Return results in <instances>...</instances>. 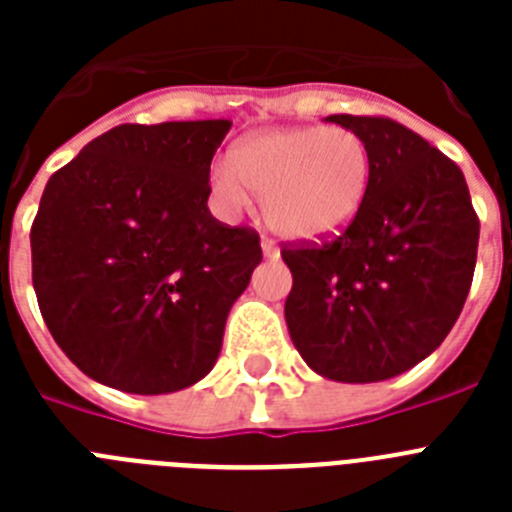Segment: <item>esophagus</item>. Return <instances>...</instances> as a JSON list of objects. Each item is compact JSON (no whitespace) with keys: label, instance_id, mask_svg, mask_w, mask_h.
<instances>
[{"label":"esophagus","instance_id":"1","mask_svg":"<svg viewBox=\"0 0 512 512\" xmlns=\"http://www.w3.org/2000/svg\"><path fill=\"white\" fill-rule=\"evenodd\" d=\"M261 251H264L266 259H279V248L274 246V241H269V238L261 241Z\"/></svg>","mask_w":512,"mask_h":512}]
</instances>
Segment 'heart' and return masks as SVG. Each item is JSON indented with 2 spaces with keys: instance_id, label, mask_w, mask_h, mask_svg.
<instances>
[{
  "instance_id": "heart-1",
  "label": "heart",
  "mask_w": 512,
  "mask_h": 512,
  "mask_svg": "<svg viewBox=\"0 0 512 512\" xmlns=\"http://www.w3.org/2000/svg\"><path fill=\"white\" fill-rule=\"evenodd\" d=\"M372 182V156L346 128H284L243 140L217 164L210 187L220 210L235 215L264 197V217L289 241H325L354 223Z\"/></svg>"
}]
</instances>
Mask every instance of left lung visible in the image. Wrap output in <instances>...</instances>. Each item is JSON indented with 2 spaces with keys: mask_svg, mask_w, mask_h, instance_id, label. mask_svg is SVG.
Here are the masks:
<instances>
[{
  "mask_svg": "<svg viewBox=\"0 0 512 512\" xmlns=\"http://www.w3.org/2000/svg\"><path fill=\"white\" fill-rule=\"evenodd\" d=\"M372 156L354 223L320 243H284L289 336L312 372L382 382L449 336L477 264L479 217L459 166L390 117L330 115Z\"/></svg>",
  "mask_w": 512,
  "mask_h": 512,
  "instance_id": "obj_1",
  "label": "left lung"
}]
</instances>
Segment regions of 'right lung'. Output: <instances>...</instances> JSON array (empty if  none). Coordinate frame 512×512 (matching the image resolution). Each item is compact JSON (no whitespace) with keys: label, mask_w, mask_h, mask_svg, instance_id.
<instances>
[{"label":"right lung","mask_w":512,"mask_h":512,"mask_svg":"<svg viewBox=\"0 0 512 512\" xmlns=\"http://www.w3.org/2000/svg\"><path fill=\"white\" fill-rule=\"evenodd\" d=\"M230 120L117 125L48 179L30 228L40 315L87 377L166 395L215 366L259 233L210 215Z\"/></svg>","instance_id":"right-lung-1"}]
</instances>
